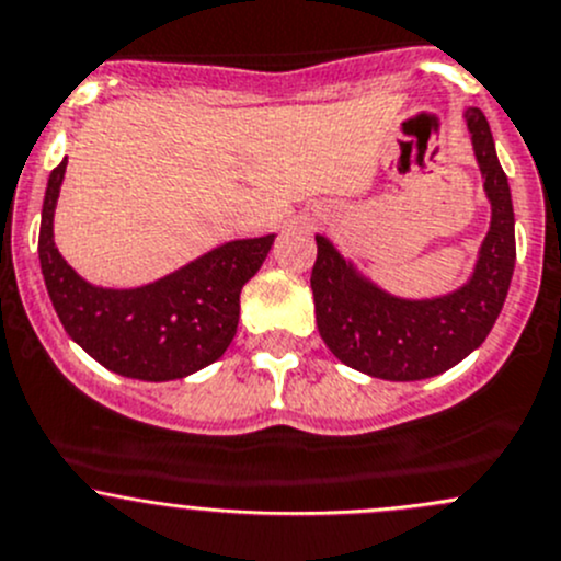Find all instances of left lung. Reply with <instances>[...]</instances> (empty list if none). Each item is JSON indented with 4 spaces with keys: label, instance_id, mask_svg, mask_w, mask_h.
<instances>
[{
    "label": "left lung",
    "instance_id": "obj_1",
    "mask_svg": "<svg viewBox=\"0 0 561 561\" xmlns=\"http://www.w3.org/2000/svg\"><path fill=\"white\" fill-rule=\"evenodd\" d=\"M465 118L492 202V227L470 283L448 297L397 299L356 275L327 238H316L310 288L323 343L343 365L373 378L421 380L446 373L486 340L505 305L516 264L511 188L486 115L470 107Z\"/></svg>",
    "mask_w": 561,
    "mask_h": 561
}]
</instances>
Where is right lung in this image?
Returning <instances> with one entry per match:
<instances>
[{
  "instance_id": "right-lung-1",
  "label": "right lung",
  "mask_w": 561,
  "mask_h": 561,
  "mask_svg": "<svg viewBox=\"0 0 561 561\" xmlns=\"http://www.w3.org/2000/svg\"><path fill=\"white\" fill-rule=\"evenodd\" d=\"M67 159L50 172L39 224V267L69 337L102 367L137 380H175L213 365L232 343L240 291L267 259L273 234L234 240L140 288H96L61 259L54 207Z\"/></svg>"
}]
</instances>
